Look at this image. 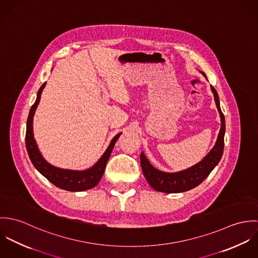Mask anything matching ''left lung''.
<instances>
[{"instance_id": "obj_1", "label": "left lung", "mask_w": 258, "mask_h": 258, "mask_svg": "<svg viewBox=\"0 0 258 258\" xmlns=\"http://www.w3.org/2000/svg\"><path fill=\"white\" fill-rule=\"evenodd\" d=\"M204 76L206 74L202 73ZM207 77V76H206ZM211 89L214 92L215 101L218 107V110L221 115V131L218 136L217 143L212 151L201 161L199 164L194 167L184 170L179 173H164L155 169L150 162L148 161L145 155L142 153L140 156L141 167L143 174L147 180L149 184L156 190L162 192H182L191 189L198 186L205 179L210 175V173L215 169V167L221 161V156L223 153L224 146V132H225V121L223 113L221 112L220 106V99L217 90L213 85H211Z\"/></svg>"}]
</instances>
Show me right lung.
Listing matches in <instances>:
<instances>
[{"label": "right lung", "instance_id": "add662e5", "mask_svg": "<svg viewBox=\"0 0 258 258\" xmlns=\"http://www.w3.org/2000/svg\"><path fill=\"white\" fill-rule=\"evenodd\" d=\"M44 82L38 92H37V97L36 102L32 106L30 114L28 117L27 121V131H26V147L29 154V157L35 166V168L37 171L45 177L51 184L56 185L59 188L70 190V191H81L85 189H89L94 187L96 184L99 183L106 164L108 162V159L110 157L111 152L113 150V147L121 135V133L117 134L111 141L110 145L103 154V156L99 159V161L90 169L86 171H71V170H62L55 168L51 165H49L40 155L38 149H37L36 141L34 139V134H33V118L35 115V111L37 109V105L40 100V95L41 92L45 86Z\"/></svg>", "mask_w": 258, "mask_h": 258}]
</instances>
